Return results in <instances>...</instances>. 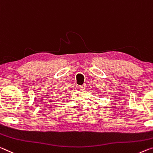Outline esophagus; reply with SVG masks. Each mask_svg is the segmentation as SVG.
I'll return each instance as SVG.
<instances>
[{
  "label": "esophagus",
  "instance_id": "obj_1",
  "mask_svg": "<svg viewBox=\"0 0 153 153\" xmlns=\"http://www.w3.org/2000/svg\"><path fill=\"white\" fill-rule=\"evenodd\" d=\"M86 84H83V85H82V86H79V88L80 89V90H82V91H84V90H86L87 88H86Z\"/></svg>",
  "mask_w": 153,
  "mask_h": 153
}]
</instances>
